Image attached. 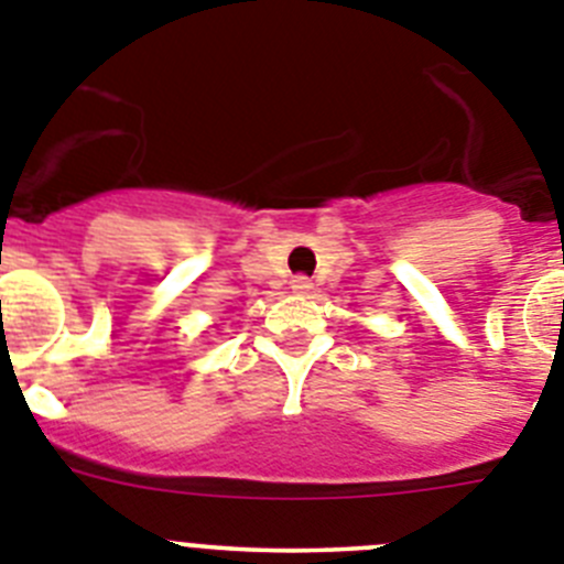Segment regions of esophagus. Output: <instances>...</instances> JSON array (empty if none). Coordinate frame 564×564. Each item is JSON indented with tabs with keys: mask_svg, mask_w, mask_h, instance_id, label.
Masks as SVG:
<instances>
[{
	"mask_svg": "<svg viewBox=\"0 0 564 564\" xmlns=\"http://www.w3.org/2000/svg\"><path fill=\"white\" fill-rule=\"evenodd\" d=\"M292 289L297 294H308V292H312V281H308L306 275H294L292 278Z\"/></svg>",
	"mask_w": 564,
	"mask_h": 564,
	"instance_id": "1",
	"label": "esophagus"
}]
</instances>
